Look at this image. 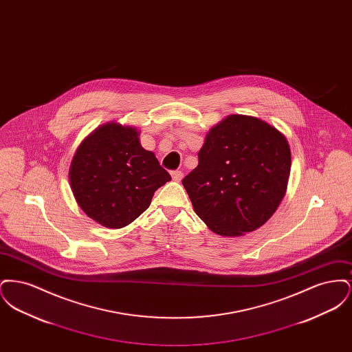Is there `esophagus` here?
<instances>
[{"label": "esophagus", "instance_id": "obj_1", "mask_svg": "<svg viewBox=\"0 0 352 352\" xmlns=\"http://www.w3.org/2000/svg\"><path fill=\"white\" fill-rule=\"evenodd\" d=\"M171 178H173V181L179 182L184 178V173L181 170H174V171H171Z\"/></svg>", "mask_w": 352, "mask_h": 352}]
</instances>
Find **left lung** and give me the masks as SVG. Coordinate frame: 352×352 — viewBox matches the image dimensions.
Segmentation results:
<instances>
[{
	"instance_id": "obj_1",
	"label": "left lung",
	"mask_w": 352,
	"mask_h": 352,
	"mask_svg": "<svg viewBox=\"0 0 352 352\" xmlns=\"http://www.w3.org/2000/svg\"><path fill=\"white\" fill-rule=\"evenodd\" d=\"M198 158L182 184L195 214L215 234L257 230L284 198L290 148L284 134L260 118H224L207 134Z\"/></svg>"
}]
</instances>
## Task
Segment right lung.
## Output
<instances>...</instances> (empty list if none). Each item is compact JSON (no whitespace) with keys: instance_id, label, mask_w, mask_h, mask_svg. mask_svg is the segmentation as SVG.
<instances>
[{"instance_id":"1","label":"right lung","mask_w":352,"mask_h":352,"mask_svg":"<svg viewBox=\"0 0 352 352\" xmlns=\"http://www.w3.org/2000/svg\"><path fill=\"white\" fill-rule=\"evenodd\" d=\"M74 197L101 226L122 228L138 218L161 186L171 179L132 126L108 122L89 134L69 168Z\"/></svg>"}]
</instances>
